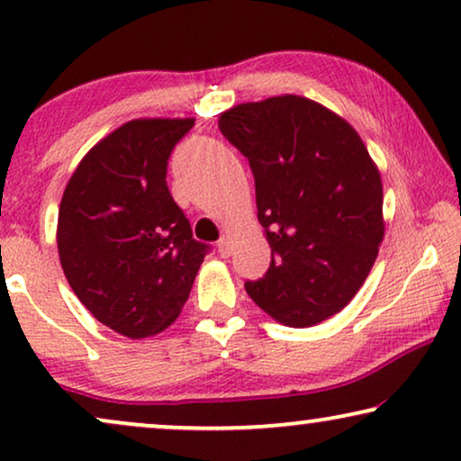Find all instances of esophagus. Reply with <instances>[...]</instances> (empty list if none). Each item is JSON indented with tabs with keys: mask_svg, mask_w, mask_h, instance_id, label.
Masks as SVG:
<instances>
[{
	"mask_svg": "<svg viewBox=\"0 0 461 461\" xmlns=\"http://www.w3.org/2000/svg\"><path fill=\"white\" fill-rule=\"evenodd\" d=\"M230 251H232V249H230V241H229V239H226V237L220 239V241H218V254L222 256V258H229Z\"/></svg>",
	"mask_w": 461,
	"mask_h": 461,
	"instance_id": "1",
	"label": "esophagus"
}]
</instances>
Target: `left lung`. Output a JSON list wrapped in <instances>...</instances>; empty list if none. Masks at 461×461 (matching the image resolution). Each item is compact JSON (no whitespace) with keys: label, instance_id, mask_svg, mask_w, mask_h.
Returning <instances> with one entry per match:
<instances>
[{"label":"left lung","instance_id":"obj_1","mask_svg":"<svg viewBox=\"0 0 461 461\" xmlns=\"http://www.w3.org/2000/svg\"><path fill=\"white\" fill-rule=\"evenodd\" d=\"M218 128L248 157L273 249L267 275L245 292L283 325L333 317L367 279L386 229L382 176L361 136L295 94L232 106Z\"/></svg>","mask_w":461,"mask_h":461}]
</instances>
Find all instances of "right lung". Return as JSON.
I'll use <instances>...</instances> for the list:
<instances>
[{"instance_id": "add662e5", "label": "right lung", "mask_w": 461, "mask_h": 461, "mask_svg": "<svg viewBox=\"0 0 461 461\" xmlns=\"http://www.w3.org/2000/svg\"><path fill=\"white\" fill-rule=\"evenodd\" d=\"M193 125V117L119 125L87 150L62 193L56 245L68 285L125 338L167 330L205 258L166 182L169 153Z\"/></svg>"}]
</instances>
